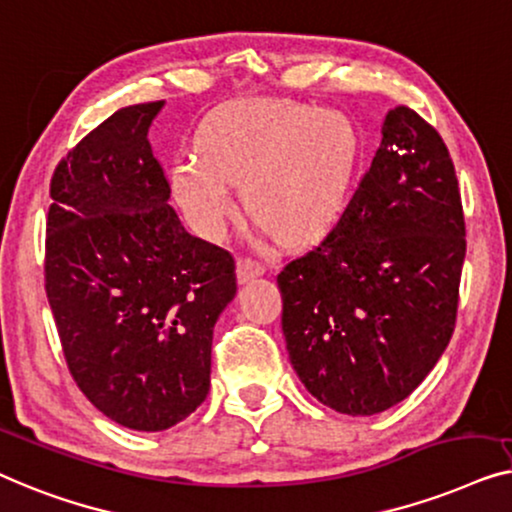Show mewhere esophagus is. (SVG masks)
<instances>
[{
	"mask_svg": "<svg viewBox=\"0 0 512 512\" xmlns=\"http://www.w3.org/2000/svg\"><path fill=\"white\" fill-rule=\"evenodd\" d=\"M266 271V264L259 262L255 257H239V280L241 283H250V280L262 276Z\"/></svg>",
	"mask_w": 512,
	"mask_h": 512,
	"instance_id": "esophagus-1",
	"label": "esophagus"
}]
</instances>
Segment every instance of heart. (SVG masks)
Returning a JSON list of instances; mask_svg holds the SVG:
<instances>
[{"mask_svg":"<svg viewBox=\"0 0 512 512\" xmlns=\"http://www.w3.org/2000/svg\"><path fill=\"white\" fill-rule=\"evenodd\" d=\"M359 136L348 115L297 102H246L199 136V155L174 167V194L199 234L218 239L236 213L229 183L278 241L301 246L341 218L357 169Z\"/></svg>","mask_w":512,"mask_h":512,"instance_id":"b5f03b06","label":"heart"}]
</instances>
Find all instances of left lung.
Here are the masks:
<instances>
[{
  "label": "left lung",
  "mask_w": 512,
  "mask_h": 512,
  "mask_svg": "<svg viewBox=\"0 0 512 512\" xmlns=\"http://www.w3.org/2000/svg\"><path fill=\"white\" fill-rule=\"evenodd\" d=\"M464 236L441 134L397 106L334 229L278 273L287 352L315 399L376 415L427 378L455 331Z\"/></svg>",
  "instance_id": "obj_1"
}]
</instances>
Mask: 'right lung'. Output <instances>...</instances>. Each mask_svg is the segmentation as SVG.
Segmentation results:
<instances>
[{
  "mask_svg": "<svg viewBox=\"0 0 512 512\" xmlns=\"http://www.w3.org/2000/svg\"><path fill=\"white\" fill-rule=\"evenodd\" d=\"M164 102L115 111L50 178L46 294L71 378L136 431L185 420L211 387L213 327L236 294L225 248L187 234L148 141Z\"/></svg>",
  "mask_w": 512,
  "mask_h": 512,
  "instance_id": "obj_1",
  "label": "right lung"
}]
</instances>
